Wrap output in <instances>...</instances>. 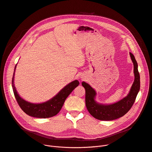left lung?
Masks as SVG:
<instances>
[{"instance_id":"left-lung-1","label":"left lung","mask_w":152,"mask_h":152,"mask_svg":"<svg viewBox=\"0 0 152 152\" xmlns=\"http://www.w3.org/2000/svg\"><path fill=\"white\" fill-rule=\"evenodd\" d=\"M130 56L134 64V81L128 94L119 101L111 104H102L96 100V91L85 82L82 85L85 90V104L90 114L99 120L111 121L124 115L132 106L140 89V76L138 70V64L134 55L130 52Z\"/></svg>"}]
</instances>
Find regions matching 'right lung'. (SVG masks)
I'll return each mask as SVG.
<instances>
[{
  "mask_svg": "<svg viewBox=\"0 0 152 152\" xmlns=\"http://www.w3.org/2000/svg\"><path fill=\"white\" fill-rule=\"evenodd\" d=\"M17 64L12 79V87L15 97L21 109L27 115L39 118H46L56 115L61 110L65 100L73 90L79 85V82L75 80L69 83L59 91V93L50 100L40 103H33L26 101L18 94L14 85V75Z\"/></svg>",
  "mask_w": 152,
  "mask_h": 152,
  "instance_id": "obj_1",
  "label": "right lung"
}]
</instances>
